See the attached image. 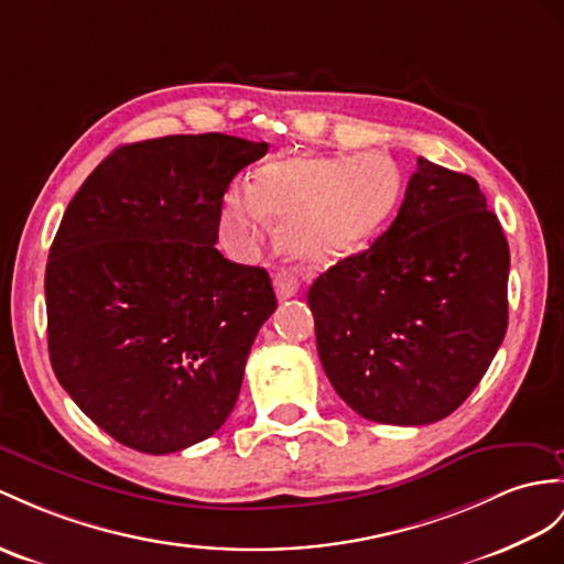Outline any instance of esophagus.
Returning <instances> with one entry per match:
<instances>
[{"mask_svg":"<svg viewBox=\"0 0 564 564\" xmlns=\"http://www.w3.org/2000/svg\"><path fill=\"white\" fill-rule=\"evenodd\" d=\"M274 292H278V299H280V301H284V299H292V296L299 292V280H296V274L286 272V270L274 272Z\"/></svg>","mask_w":564,"mask_h":564,"instance_id":"esophagus-1","label":"esophagus"}]
</instances>
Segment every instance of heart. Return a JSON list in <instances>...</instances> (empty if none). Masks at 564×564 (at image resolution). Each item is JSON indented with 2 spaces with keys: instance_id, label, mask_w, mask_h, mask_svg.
<instances>
[{
  "instance_id": "heart-1",
  "label": "heart",
  "mask_w": 564,
  "mask_h": 564,
  "mask_svg": "<svg viewBox=\"0 0 564 564\" xmlns=\"http://www.w3.org/2000/svg\"><path fill=\"white\" fill-rule=\"evenodd\" d=\"M402 196V172L386 153L292 155L265 164L253 186L231 188L219 217L225 241L249 253L270 215L280 243L308 265H333L380 235Z\"/></svg>"
}]
</instances>
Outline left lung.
Here are the masks:
<instances>
[{"instance_id": "obj_1", "label": "left lung", "mask_w": 564, "mask_h": 564, "mask_svg": "<svg viewBox=\"0 0 564 564\" xmlns=\"http://www.w3.org/2000/svg\"><path fill=\"white\" fill-rule=\"evenodd\" d=\"M510 246L469 174L419 158L386 235L308 290L335 392L376 423L449 416L507 329Z\"/></svg>"}]
</instances>
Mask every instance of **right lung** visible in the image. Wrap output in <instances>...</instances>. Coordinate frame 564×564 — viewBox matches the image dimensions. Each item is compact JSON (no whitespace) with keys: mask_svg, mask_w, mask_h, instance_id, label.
<instances>
[{"mask_svg":"<svg viewBox=\"0 0 564 564\" xmlns=\"http://www.w3.org/2000/svg\"><path fill=\"white\" fill-rule=\"evenodd\" d=\"M265 153L225 133L129 143L68 203L45 270L50 361L117 443L170 455L235 409L278 299L215 243L229 182Z\"/></svg>","mask_w":564,"mask_h":564,"instance_id":"obj_1","label":"right lung"}]
</instances>
